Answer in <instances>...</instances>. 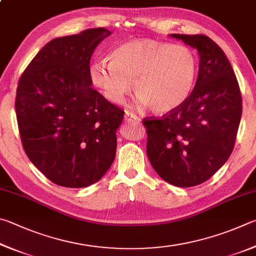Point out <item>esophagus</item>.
I'll use <instances>...</instances> for the list:
<instances>
[{"mask_svg": "<svg viewBox=\"0 0 256 256\" xmlns=\"http://www.w3.org/2000/svg\"><path fill=\"white\" fill-rule=\"evenodd\" d=\"M124 119L127 121H132V120H137L138 116L136 114H134L132 111H126L124 112Z\"/></svg>", "mask_w": 256, "mask_h": 256, "instance_id": "obj_1", "label": "esophagus"}]
</instances>
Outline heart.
I'll use <instances>...</instances> for the list:
<instances>
[{
    "label": "heart",
    "mask_w": 256,
    "mask_h": 256,
    "mask_svg": "<svg viewBox=\"0 0 256 256\" xmlns=\"http://www.w3.org/2000/svg\"><path fill=\"white\" fill-rule=\"evenodd\" d=\"M90 74L110 101L122 102L132 83L140 104L163 114L189 98L198 74V57L186 44L132 40L110 52L109 65L93 64Z\"/></svg>",
    "instance_id": "obj_1"
}]
</instances>
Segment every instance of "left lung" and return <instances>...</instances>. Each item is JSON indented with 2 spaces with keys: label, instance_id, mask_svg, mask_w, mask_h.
<instances>
[{
  "label": "left lung",
  "instance_id": "8db88e82",
  "mask_svg": "<svg viewBox=\"0 0 256 256\" xmlns=\"http://www.w3.org/2000/svg\"><path fill=\"white\" fill-rule=\"evenodd\" d=\"M198 49V78L183 104L162 116L142 119L147 155L158 176L173 186L201 184L234 150L242 116V94L225 52L204 34H172Z\"/></svg>",
  "mask_w": 256,
  "mask_h": 256
}]
</instances>
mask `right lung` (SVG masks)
I'll list each match as a JSON object with an SVG mask.
<instances>
[{"label": "right lung", "instance_id": "right-lung-1", "mask_svg": "<svg viewBox=\"0 0 256 256\" xmlns=\"http://www.w3.org/2000/svg\"><path fill=\"white\" fill-rule=\"evenodd\" d=\"M106 28L52 39L18 82L16 114L26 156L58 186L84 188L114 163L124 111L92 84L90 60Z\"/></svg>", "mask_w": 256, "mask_h": 256}]
</instances>
